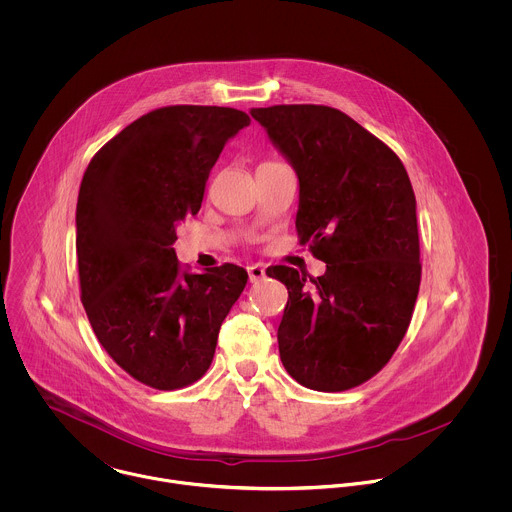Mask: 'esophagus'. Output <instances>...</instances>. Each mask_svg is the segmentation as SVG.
<instances>
[{"instance_id": "1", "label": "esophagus", "mask_w": 512, "mask_h": 512, "mask_svg": "<svg viewBox=\"0 0 512 512\" xmlns=\"http://www.w3.org/2000/svg\"><path fill=\"white\" fill-rule=\"evenodd\" d=\"M248 278L252 284L260 282L262 278H266V268L262 264H254V266H248Z\"/></svg>"}]
</instances>
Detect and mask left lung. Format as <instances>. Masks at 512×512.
Here are the masks:
<instances>
[{"label": "left lung", "mask_w": 512, "mask_h": 512, "mask_svg": "<svg viewBox=\"0 0 512 512\" xmlns=\"http://www.w3.org/2000/svg\"><path fill=\"white\" fill-rule=\"evenodd\" d=\"M299 179V242L327 264L319 278L272 266L288 288L280 359L299 384L341 392L390 361L420 290L416 197L398 155L341 110L252 108Z\"/></svg>", "instance_id": "left-lung-1"}]
</instances>
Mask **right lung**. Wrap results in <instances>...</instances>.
Here are the masks:
<instances>
[{"mask_svg":"<svg viewBox=\"0 0 512 512\" xmlns=\"http://www.w3.org/2000/svg\"><path fill=\"white\" fill-rule=\"evenodd\" d=\"M242 110L165 106L132 122L88 163L76 203L80 299L114 363L157 390L199 380L220 325L246 286L244 268L181 270L177 224L197 215Z\"/></svg>","mask_w":512,"mask_h":512,"instance_id":"right-lung-1","label":"right lung"}]
</instances>
